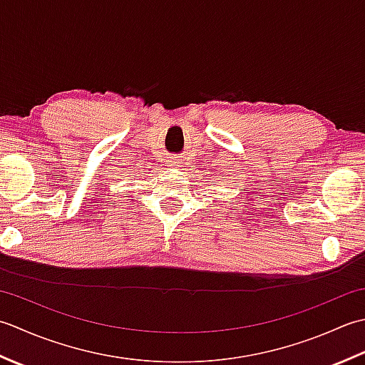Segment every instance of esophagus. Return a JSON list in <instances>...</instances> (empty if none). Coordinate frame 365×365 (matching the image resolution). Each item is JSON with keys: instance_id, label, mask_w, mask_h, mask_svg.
Wrapping results in <instances>:
<instances>
[{"instance_id": "1", "label": "esophagus", "mask_w": 365, "mask_h": 365, "mask_svg": "<svg viewBox=\"0 0 365 365\" xmlns=\"http://www.w3.org/2000/svg\"><path fill=\"white\" fill-rule=\"evenodd\" d=\"M168 167L170 168H175V170H180L182 165H181V160L178 159V158H172L170 159V162H168Z\"/></svg>"}]
</instances>
